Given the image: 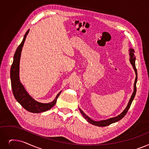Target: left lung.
<instances>
[{
  "mask_svg": "<svg viewBox=\"0 0 149 149\" xmlns=\"http://www.w3.org/2000/svg\"><path fill=\"white\" fill-rule=\"evenodd\" d=\"M128 50H129V55H130V62L132 64L133 68L134 70V72H135V74H136V78H135L134 83L133 93V94L131 96L130 100H129V102L128 103L127 106L126 107V108H125L124 111H123L118 116H116V117L109 118V119H106V120H99V121H95V120H93L92 119H91L79 108V110H80L81 114L83 115L84 118H85L89 123H90V124H93L94 125H95V126H98V127H106V126H108L109 125L113 124V123H115L116 122L120 120V119H122L125 116V114H127L129 108H130L132 103V102H133V100L134 98V97H135L136 93V82H137V80H138V74H137V70H136V66H135L136 57H135V55H134V50L132 48H130V49H129Z\"/></svg>",
  "mask_w": 149,
  "mask_h": 149,
  "instance_id": "obj_1",
  "label": "left lung"
}]
</instances>
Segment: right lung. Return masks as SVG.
Returning <instances> with one entry per match:
<instances>
[{
	"instance_id": "add662e5",
	"label": "right lung",
	"mask_w": 149,
	"mask_h": 149,
	"mask_svg": "<svg viewBox=\"0 0 149 149\" xmlns=\"http://www.w3.org/2000/svg\"><path fill=\"white\" fill-rule=\"evenodd\" d=\"M29 31L30 30H28L25 33L22 41L17 47L13 57V62L10 70V79L13 93L16 100L28 111L33 113H40L49 110L55 105L56 100L60 95L61 91L56 95L52 102L44 103L35 100L31 97L21 83L19 79V63H20L22 47Z\"/></svg>"
}]
</instances>
